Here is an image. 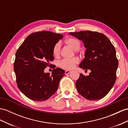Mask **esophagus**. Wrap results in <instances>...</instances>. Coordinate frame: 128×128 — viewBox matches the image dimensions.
Returning <instances> with one entry per match:
<instances>
[{
  "label": "esophagus",
  "instance_id": "esophagus-1",
  "mask_svg": "<svg viewBox=\"0 0 128 128\" xmlns=\"http://www.w3.org/2000/svg\"><path fill=\"white\" fill-rule=\"evenodd\" d=\"M70 70H66L65 71V73H64V74H65V75H67V74H68L69 73H70Z\"/></svg>",
  "mask_w": 128,
  "mask_h": 128
}]
</instances>
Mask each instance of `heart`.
I'll return each instance as SVG.
<instances>
[{
	"mask_svg": "<svg viewBox=\"0 0 128 128\" xmlns=\"http://www.w3.org/2000/svg\"><path fill=\"white\" fill-rule=\"evenodd\" d=\"M65 43L72 49L73 50L76 51L80 46V40L73 37H70L65 40ZM52 55L55 58H58L60 53V43H56L52 49ZM79 62V59L76 58H64L59 62V66L64 70H70L74 68L76 65Z\"/></svg>",
	"mask_w": 128,
	"mask_h": 128,
	"instance_id": "1",
	"label": "heart"
}]
</instances>
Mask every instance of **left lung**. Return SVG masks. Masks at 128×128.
<instances>
[{
  "mask_svg": "<svg viewBox=\"0 0 128 128\" xmlns=\"http://www.w3.org/2000/svg\"><path fill=\"white\" fill-rule=\"evenodd\" d=\"M82 40L86 48L85 58L79 67L90 70L89 76L80 73L76 85L83 97L90 100H97L107 95L116 80L118 66L116 50L103 34L91 31L70 32Z\"/></svg>",
  "mask_w": 128,
  "mask_h": 128,
  "instance_id": "8db88e82",
  "label": "left lung"
}]
</instances>
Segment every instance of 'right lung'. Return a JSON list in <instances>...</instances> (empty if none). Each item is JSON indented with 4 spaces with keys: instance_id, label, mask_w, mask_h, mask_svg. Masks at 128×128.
Wrapping results in <instances>:
<instances>
[{
    "instance_id": "right-lung-1",
    "label": "right lung",
    "mask_w": 128,
    "mask_h": 128,
    "mask_svg": "<svg viewBox=\"0 0 128 128\" xmlns=\"http://www.w3.org/2000/svg\"><path fill=\"white\" fill-rule=\"evenodd\" d=\"M62 37L61 34L47 31L34 32L17 50L14 69L17 86L31 100L44 101L57 91L64 70L55 68V66L52 74L44 70L54 60L52 48Z\"/></svg>"
}]
</instances>
